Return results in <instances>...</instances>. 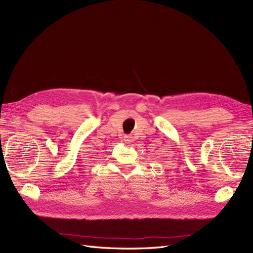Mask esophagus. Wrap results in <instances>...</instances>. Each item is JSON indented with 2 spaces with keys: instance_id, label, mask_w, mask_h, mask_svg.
<instances>
[{
  "instance_id": "1",
  "label": "esophagus",
  "mask_w": 253,
  "mask_h": 253,
  "mask_svg": "<svg viewBox=\"0 0 253 253\" xmlns=\"http://www.w3.org/2000/svg\"><path fill=\"white\" fill-rule=\"evenodd\" d=\"M125 141L127 142V143H129V142L132 141V137H131V136H125Z\"/></svg>"
}]
</instances>
